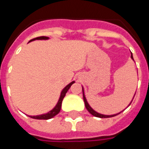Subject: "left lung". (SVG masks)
I'll return each mask as SVG.
<instances>
[{
  "label": "left lung",
  "mask_w": 149,
  "mask_h": 149,
  "mask_svg": "<svg viewBox=\"0 0 149 149\" xmlns=\"http://www.w3.org/2000/svg\"><path fill=\"white\" fill-rule=\"evenodd\" d=\"M131 58L133 60V57H132V54L131 55ZM82 91H83V98H84V104H85V107H86V109H87V110L88 111V112H90L91 114L93 116H97V117H100V118H108V117H112V116H115L118 115V114H120V112H119V113H116V114H113V115H103V114H100V113H98L97 112H96L95 110H93L92 108H91V106L88 104V103L87 100H86V97H85V96H84V88H83V87H82ZM134 98V97H133ZM131 101V103H132ZM130 103V104H131Z\"/></svg>",
  "instance_id": "1"
}]
</instances>
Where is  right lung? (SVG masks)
<instances>
[{"label":"right lung","mask_w":149,"mask_h":149,"mask_svg":"<svg viewBox=\"0 0 149 149\" xmlns=\"http://www.w3.org/2000/svg\"><path fill=\"white\" fill-rule=\"evenodd\" d=\"M49 39L48 37H37V38H34V39L31 40H29V42L30 41H33V40H48ZM73 83H75V81H72L71 83H69V84L67 85V86H65V88L61 91V96H60V98H59L58 102L57 104H56V106L52 109L51 111H49V112H47V113H45V114H41V115H37V116H30L31 118H33V119H37V120H49V119H51L52 117H54L56 115H57L60 111H61V104H62V100L64 99V97H65V94L66 93L68 92V90L69 89V88L71 87V85Z\"/></svg>","instance_id":"obj_1"}]
</instances>
